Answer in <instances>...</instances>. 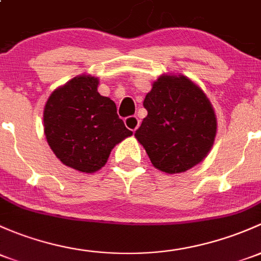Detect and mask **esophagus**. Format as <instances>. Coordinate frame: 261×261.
<instances>
[{
	"mask_svg": "<svg viewBox=\"0 0 261 261\" xmlns=\"http://www.w3.org/2000/svg\"><path fill=\"white\" fill-rule=\"evenodd\" d=\"M125 125L128 130H131L133 133H135L138 130V127L140 126V120L138 116H128L125 119Z\"/></svg>",
	"mask_w": 261,
	"mask_h": 261,
	"instance_id": "34e87169",
	"label": "esophagus"
}]
</instances>
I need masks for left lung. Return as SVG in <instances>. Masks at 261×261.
<instances>
[{"label":"left lung","mask_w":261,"mask_h":261,"mask_svg":"<svg viewBox=\"0 0 261 261\" xmlns=\"http://www.w3.org/2000/svg\"><path fill=\"white\" fill-rule=\"evenodd\" d=\"M147 116L135 136L151 164L179 174L199 164L216 135V117L209 98L185 76H161L144 100Z\"/></svg>","instance_id":"1"}]
</instances>
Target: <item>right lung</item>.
Listing matches in <instances>:
<instances>
[{
    "label": "right lung",
    "instance_id": "right-lung-1",
    "mask_svg": "<svg viewBox=\"0 0 261 261\" xmlns=\"http://www.w3.org/2000/svg\"><path fill=\"white\" fill-rule=\"evenodd\" d=\"M98 80L79 76L54 91L43 111L45 135L62 164L95 172L116 144L133 131L119 117L116 105L97 92Z\"/></svg>",
    "mask_w": 261,
    "mask_h": 261
}]
</instances>
